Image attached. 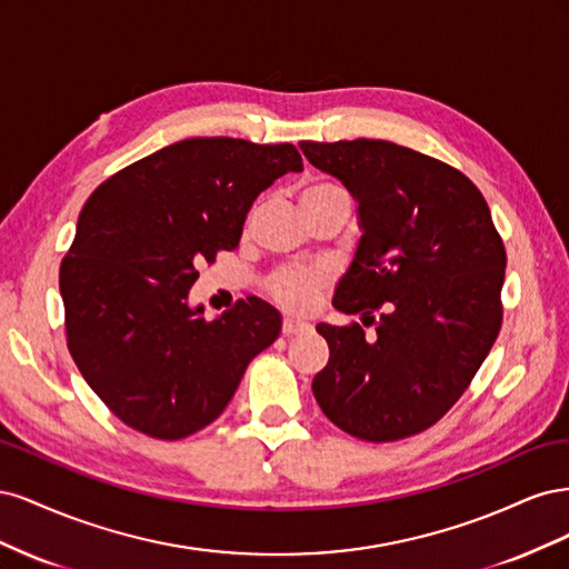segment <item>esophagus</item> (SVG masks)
Masks as SVG:
<instances>
[{
  "label": "esophagus",
  "instance_id": "34e87169",
  "mask_svg": "<svg viewBox=\"0 0 569 569\" xmlns=\"http://www.w3.org/2000/svg\"><path fill=\"white\" fill-rule=\"evenodd\" d=\"M308 325L306 320H299V318H284L282 320V335L284 337H291V335H301V332H306L308 330Z\"/></svg>",
  "mask_w": 569,
  "mask_h": 569
}]
</instances>
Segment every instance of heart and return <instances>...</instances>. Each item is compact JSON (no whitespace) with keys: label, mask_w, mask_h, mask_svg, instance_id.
<instances>
[{"label":"heart","mask_w":569,"mask_h":569,"mask_svg":"<svg viewBox=\"0 0 569 569\" xmlns=\"http://www.w3.org/2000/svg\"><path fill=\"white\" fill-rule=\"evenodd\" d=\"M341 203L351 209V194L349 189L337 180L318 178L308 182L301 189V206L303 209H316V206H330ZM330 282V272L325 266H287L278 268L266 280L268 295L289 311H303L311 306L316 297Z\"/></svg>","instance_id":"heart-1"}]
</instances>
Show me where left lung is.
<instances>
[{"instance_id": "1", "label": "left lung", "mask_w": 569, "mask_h": 569, "mask_svg": "<svg viewBox=\"0 0 569 569\" xmlns=\"http://www.w3.org/2000/svg\"><path fill=\"white\" fill-rule=\"evenodd\" d=\"M301 149L358 201L363 237L332 303L375 325V337L358 322L316 327L330 347L316 401L356 439L420 435L453 408L501 332L503 239L477 184L427 153L385 140Z\"/></svg>"}]
</instances>
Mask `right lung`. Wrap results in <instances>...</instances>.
Masks as SVG:
<instances>
[{"instance_id": "1", "label": "right lung", "mask_w": 569, "mask_h": 569, "mask_svg": "<svg viewBox=\"0 0 569 569\" xmlns=\"http://www.w3.org/2000/svg\"><path fill=\"white\" fill-rule=\"evenodd\" d=\"M303 161L295 144L192 137L118 170L84 201L59 270L66 343L113 416L151 439L211 425L280 337L256 297L189 308L201 263L239 244L253 199Z\"/></svg>"}]
</instances>
